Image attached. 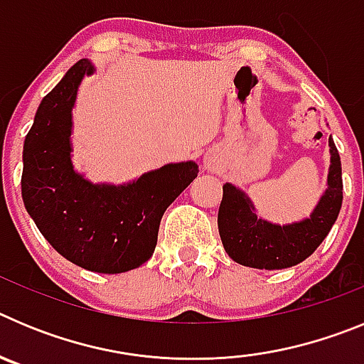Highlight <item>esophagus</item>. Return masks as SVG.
I'll return each instance as SVG.
<instances>
[{"instance_id": "esophagus-1", "label": "esophagus", "mask_w": 364, "mask_h": 364, "mask_svg": "<svg viewBox=\"0 0 364 364\" xmlns=\"http://www.w3.org/2000/svg\"><path fill=\"white\" fill-rule=\"evenodd\" d=\"M205 167H208V169H213V164H211V160H208V162H205Z\"/></svg>"}]
</instances>
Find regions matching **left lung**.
<instances>
[{"label":"left lung","instance_id":"left-lung-1","mask_svg":"<svg viewBox=\"0 0 364 364\" xmlns=\"http://www.w3.org/2000/svg\"><path fill=\"white\" fill-rule=\"evenodd\" d=\"M330 167H328L326 189L311 210L310 217L288 224H275L257 217V208L237 186H222L220 208H218V233L228 255L242 266L257 269L291 268L321 246L339 217L343 204V173L341 159L328 136Z\"/></svg>","mask_w":364,"mask_h":364}]
</instances>
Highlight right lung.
I'll return each instance as SVG.
<instances>
[{"label":"right lung","mask_w":364,"mask_h":364,"mask_svg":"<svg viewBox=\"0 0 364 364\" xmlns=\"http://www.w3.org/2000/svg\"><path fill=\"white\" fill-rule=\"evenodd\" d=\"M91 60L74 63L41 100L23 144L21 197L50 246L73 264L124 273L151 259L164 211L198 175L197 162L166 164L124 184L91 182L73 164V109Z\"/></svg>","instance_id":"1"}]
</instances>
